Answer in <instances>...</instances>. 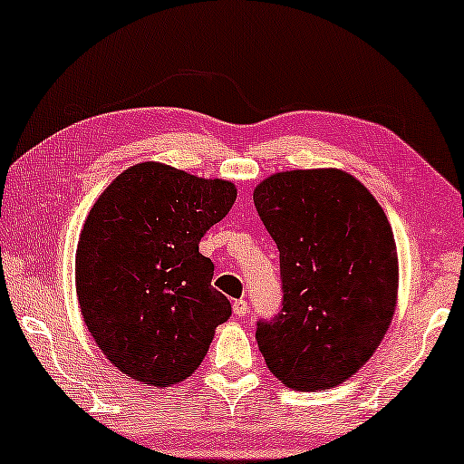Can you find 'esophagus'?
<instances>
[{
	"label": "esophagus",
	"instance_id": "34e87169",
	"mask_svg": "<svg viewBox=\"0 0 464 464\" xmlns=\"http://www.w3.org/2000/svg\"><path fill=\"white\" fill-rule=\"evenodd\" d=\"M232 308H234V314L240 316V319L249 314V304H246V300H237V302H234Z\"/></svg>",
	"mask_w": 464,
	"mask_h": 464
}]
</instances>
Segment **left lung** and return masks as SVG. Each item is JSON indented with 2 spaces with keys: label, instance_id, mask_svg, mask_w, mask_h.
<instances>
[{
  "label": "left lung",
  "instance_id": "8db88e82",
  "mask_svg": "<svg viewBox=\"0 0 464 464\" xmlns=\"http://www.w3.org/2000/svg\"><path fill=\"white\" fill-rule=\"evenodd\" d=\"M281 257V310L257 321L270 372L295 391L344 382L376 353L397 304L389 219L353 175L287 170L253 192Z\"/></svg>",
  "mask_w": 464,
  "mask_h": 464
}]
</instances>
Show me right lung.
<instances>
[{
  "label": "right lung",
  "mask_w": 464,
  "mask_h": 464,
  "mask_svg": "<svg viewBox=\"0 0 464 464\" xmlns=\"http://www.w3.org/2000/svg\"><path fill=\"white\" fill-rule=\"evenodd\" d=\"M237 188L167 164L126 169L99 196L75 251L88 332L122 373L151 386L192 376L232 306L213 289L200 238L230 211Z\"/></svg>",
  "instance_id": "add662e5"
}]
</instances>
